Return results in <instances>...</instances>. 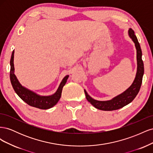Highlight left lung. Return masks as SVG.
Returning <instances> with one entry per match:
<instances>
[{
  "mask_svg": "<svg viewBox=\"0 0 153 153\" xmlns=\"http://www.w3.org/2000/svg\"><path fill=\"white\" fill-rule=\"evenodd\" d=\"M128 35L135 43L137 50V70L135 80H134L131 86L123 93L108 101H98L92 98L84 89L87 100L97 109L104 111H112L123 108V106L130 103L135 99L140 91L143 73H144V68H143V63L142 59V53L137 36L131 29H129Z\"/></svg>",
  "mask_w": 153,
  "mask_h": 153,
  "instance_id": "8db88e82",
  "label": "left lung"
}]
</instances>
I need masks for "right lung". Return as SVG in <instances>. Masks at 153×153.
Returning a JSON list of instances; mask_svg holds the SVG:
<instances>
[{
	"instance_id": "add662e5",
	"label": "right lung",
	"mask_w": 153,
	"mask_h": 153,
	"mask_svg": "<svg viewBox=\"0 0 153 153\" xmlns=\"http://www.w3.org/2000/svg\"><path fill=\"white\" fill-rule=\"evenodd\" d=\"M14 53H15V51L13 50L10 61V80L16 93L23 101L31 106L44 110L53 107L57 103L59 100L61 98L62 88L65 85L69 75H66L63 78L57 91L53 94L50 96H40L34 92L22 86L19 81L18 80L16 75H15Z\"/></svg>"
}]
</instances>
